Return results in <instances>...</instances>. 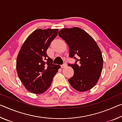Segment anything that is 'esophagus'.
Listing matches in <instances>:
<instances>
[{"instance_id": "1", "label": "esophagus", "mask_w": 122, "mask_h": 122, "mask_svg": "<svg viewBox=\"0 0 122 122\" xmlns=\"http://www.w3.org/2000/svg\"><path fill=\"white\" fill-rule=\"evenodd\" d=\"M66 66H67V64H66V63H64L63 65H62L61 66V67L62 68H65Z\"/></svg>"}]
</instances>
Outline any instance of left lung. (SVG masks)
I'll list each match as a JSON object with an SVG mask.
<instances>
[{"mask_svg": "<svg viewBox=\"0 0 122 122\" xmlns=\"http://www.w3.org/2000/svg\"><path fill=\"white\" fill-rule=\"evenodd\" d=\"M59 36L68 45L69 57L75 60L74 63L68 64L74 70L69 83L79 92L91 89L97 83L103 68L102 55L96 41L79 27L63 28Z\"/></svg>", "mask_w": 122, "mask_h": 122, "instance_id": "left-lung-1", "label": "left lung"}]
</instances>
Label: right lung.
<instances>
[{"instance_id": "right-lung-1", "label": "right lung", "mask_w": 122, "mask_h": 122, "mask_svg": "<svg viewBox=\"0 0 122 122\" xmlns=\"http://www.w3.org/2000/svg\"><path fill=\"white\" fill-rule=\"evenodd\" d=\"M58 29H38L25 41L16 59L19 79L29 92L42 94L51 85L60 66L53 63L47 54L51 42L57 36Z\"/></svg>"}]
</instances>
